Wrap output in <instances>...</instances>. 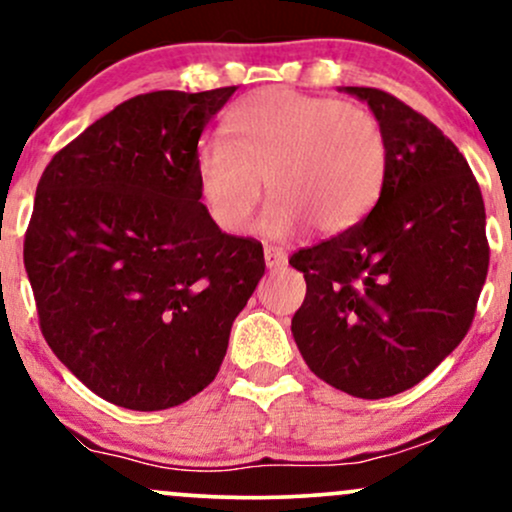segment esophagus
Listing matches in <instances>:
<instances>
[{
	"instance_id": "34e87169",
	"label": "esophagus",
	"mask_w": 512,
	"mask_h": 512,
	"mask_svg": "<svg viewBox=\"0 0 512 512\" xmlns=\"http://www.w3.org/2000/svg\"><path fill=\"white\" fill-rule=\"evenodd\" d=\"M264 262L272 272H279V269L286 267V252L281 248H274V245H267L264 248Z\"/></svg>"
}]
</instances>
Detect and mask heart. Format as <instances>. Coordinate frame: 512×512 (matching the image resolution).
Wrapping results in <instances>:
<instances>
[{"instance_id":"b5f03b06","label":"heart","mask_w":512,"mask_h":512,"mask_svg":"<svg viewBox=\"0 0 512 512\" xmlns=\"http://www.w3.org/2000/svg\"><path fill=\"white\" fill-rule=\"evenodd\" d=\"M221 134L199 149L195 178L211 223L231 236L252 226L262 180L274 197L262 231L274 238L303 223L322 236L349 231L385 185L387 139L363 105L262 88L228 113Z\"/></svg>"}]
</instances>
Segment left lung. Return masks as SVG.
Returning <instances> with one entry per match:
<instances>
[{
    "label": "left lung",
    "instance_id": "left-lung-1",
    "mask_svg": "<svg viewBox=\"0 0 512 512\" xmlns=\"http://www.w3.org/2000/svg\"><path fill=\"white\" fill-rule=\"evenodd\" d=\"M378 117L387 175L366 219L293 252L305 301L291 320L320 380L361 399L399 395L462 342L489 272L479 182L455 144L380 88L346 86Z\"/></svg>",
    "mask_w": 512,
    "mask_h": 512
}]
</instances>
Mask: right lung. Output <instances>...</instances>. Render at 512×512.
Listing matches in <instances>:
<instances>
[{
    "mask_svg": "<svg viewBox=\"0 0 512 512\" xmlns=\"http://www.w3.org/2000/svg\"><path fill=\"white\" fill-rule=\"evenodd\" d=\"M236 86L151 91L52 156L23 264L40 330L117 407H178L219 373L231 325L264 274L262 243L199 202L197 144Z\"/></svg>",
    "mask_w": 512,
    "mask_h": 512,
    "instance_id": "add662e5",
    "label": "right lung"
}]
</instances>
